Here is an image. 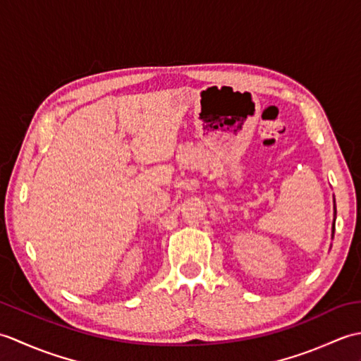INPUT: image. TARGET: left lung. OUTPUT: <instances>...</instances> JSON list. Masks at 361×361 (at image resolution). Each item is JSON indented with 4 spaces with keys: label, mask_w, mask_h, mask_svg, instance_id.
<instances>
[{
    "label": "left lung",
    "mask_w": 361,
    "mask_h": 361,
    "mask_svg": "<svg viewBox=\"0 0 361 361\" xmlns=\"http://www.w3.org/2000/svg\"><path fill=\"white\" fill-rule=\"evenodd\" d=\"M335 219H336V206H335V197H334V221H332V239L335 233Z\"/></svg>",
    "instance_id": "left-lung-1"
}]
</instances>
